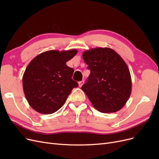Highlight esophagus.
<instances>
[{
  "mask_svg": "<svg viewBox=\"0 0 159 159\" xmlns=\"http://www.w3.org/2000/svg\"><path fill=\"white\" fill-rule=\"evenodd\" d=\"M84 80H82V81H80V82L78 83V84H79V86H80V88H81V86H82L83 85H84Z\"/></svg>",
  "mask_w": 159,
  "mask_h": 159,
  "instance_id": "1",
  "label": "esophagus"
}]
</instances>
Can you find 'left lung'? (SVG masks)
Wrapping results in <instances>:
<instances>
[{"mask_svg": "<svg viewBox=\"0 0 159 159\" xmlns=\"http://www.w3.org/2000/svg\"><path fill=\"white\" fill-rule=\"evenodd\" d=\"M83 59L91 72L81 87L93 107L102 113L123 107L131 92V77L122 57L109 48L85 51Z\"/></svg>", "mask_w": 159, "mask_h": 159, "instance_id": "left-lung-1", "label": "left lung"}]
</instances>
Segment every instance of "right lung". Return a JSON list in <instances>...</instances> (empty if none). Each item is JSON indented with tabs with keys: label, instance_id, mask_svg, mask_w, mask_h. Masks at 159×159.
Listing matches in <instances>:
<instances>
[{
	"label": "right lung",
	"instance_id": "obj_1",
	"mask_svg": "<svg viewBox=\"0 0 159 159\" xmlns=\"http://www.w3.org/2000/svg\"><path fill=\"white\" fill-rule=\"evenodd\" d=\"M78 50H49L35 57L22 77L24 93L31 107L42 114H52L65 103L78 84L71 79L74 69L66 62Z\"/></svg>",
	"mask_w": 159,
	"mask_h": 159
}]
</instances>
